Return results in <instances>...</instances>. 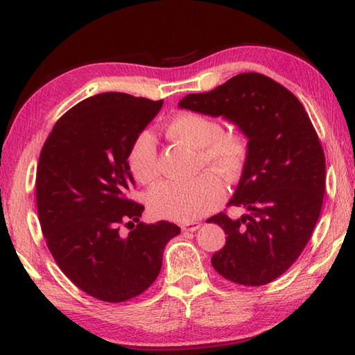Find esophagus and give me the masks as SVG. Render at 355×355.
<instances>
[{"label":"esophagus","instance_id":"1","mask_svg":"<svg viewBox=\"0 0 355 355\" xmlns=\"http://www.w3.org/2000/svg\"><path fill=\"white\" fill-rule=\"evenodd\" d=\"M200 227H201L200 222H189V224L181 225V230H183V232H196Z\"/></svg>","mask_w":355,"mask_h":355}]
</instances>
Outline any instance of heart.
<instances>
[{
	"mask_svg": "<svg viewBox=\"0 0 355 355\" xmlns=\"http://www.w3.org/2000/svg\"><path fill=\"white\" fill-rule=\"evenodd\" d=\"M168 133L201 150L202 163L222 175L237 177L248 160V142L239 133H224L220 123L198 113H180L168 123ZM128 168L140 183L159 177L157 140L150 130L139 131L128 151ZM225 196L224 181L216 172H202L186 181H164L148 193V202L157 215L177 222H191L215 210Z\"/></svg>",
	"mask_w": 355,
	"mask_h": 355,
	"instance_id": "b5f03b06",
	"label": "heart"
}]
</instances>
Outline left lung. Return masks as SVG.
<instances>
[{
	"label": "left lung",
	"instance_id": "1",
	"mask_svg": "<svg viewBox=\"0 0 355 355\" xmlns=\"http://www.w3.org/2000/svg\"><path fill=\"white\" fill-rule=\"evenodd\" d=\"M178 107L222 116L248 139V160L228 201L246 213L207 219L227 234L213 268L237 284L274 282L306 248L322 209L325 155L309 114L291 90L257 72L189 94Z\"/></svg>",
	"mask_w": 355,
	"mask_h": 355
}]
</instances>
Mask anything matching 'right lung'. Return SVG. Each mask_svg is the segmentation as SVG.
Instances as JSON below:
<instances>
[{
  "label": "right lung",
  "instance_id": "right-lung-1",
  "mask_svg": "<svg viewBox=\"0 0 355 355\" xmlns=\"http://www.w3.org/2000/svg\"><path fill=\"white\" fill-rule=\"evenodd\" d=\"M122 92L89 96L55 122L40 151L36 202L49 252L78 289L105 302L145 292L162 269L164 246L180 234L166 220L140 222L128 151L162 109ZM130 228L120 232V225Z\"/></svg>",
  "mask_w": 355,
  "mask_h": 355
}]
</instances>
